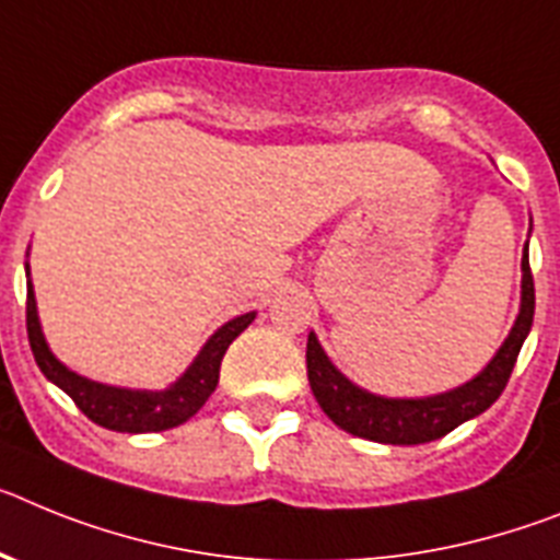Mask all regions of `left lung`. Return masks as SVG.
Returning <instances> with one entry per match:
<instances>
[{"label":"left lung","mask_w":560,"mask_h":560,"mask_svg":"<svg viewBox=\"0 0 560 560\" xmlns=\"http://www.w3.org/2000/svg\"><path fill=\"white\" fill-rule=\"evenodd\" d=\"M536 313V284L529 273V256L524 247L522 256V310L515 318L513 329L493 354V361L476 374L465 386L451 388L445 395L417 397V400H400V397L372 395L366 388L347 381L327 352L320 349L315 332L307 338V377L315 400L324 408V415L338 428L363 440L383 442V445H420V442L440 440L451 434L465 420H474L488 411L510 381L515 358L522 352L524 338L533 327Z\"/></svg>","instance_id":"obj_1"}]
</instances>
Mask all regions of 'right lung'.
Segmentation results:
<instances>
[{"label": "right lung", "mask_w": 560, "mask_h": 560, "mask_svg": "<svg viewBox=\"0 0 560 560\" xmlns=\"http://www.w3.org/2000/svg\"><path fill=\"white\" fill-rule=\"evenodd\" d=\"M253 318H256V313H245L217 329L208 338L206 347L199 349L186 374L168 388H163V392H135V388L104 386V383L86 381V377L70 372L65 363L58 361L50 347H47L45 335H42L36 295H33V284L27 281V338H31V349L38 369L45 372L47 381L56 383L61 392H67L72 402L92 422H98L109 431H120V434L165 431V428H177L191 420L199 408L206 406V400L220 383V366L228 347L236 340V335L245 332Z\"/></svg>", "instance_id": "right-lung-1"}]
</instances>
